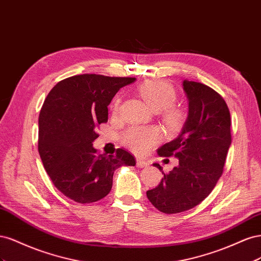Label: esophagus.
Wrapping results in <instances>:
<instances>
[{
    "instance_id": "esophagus-1",
    "label": "esophagus",
    "mask_w": 261,
    "mask_h": 261,
    "mask_svg": "<svg viewBox=\"0 0 261 261\" xmlns=\"http://www.w3.org/2000/svg\"><path fill=\"white\" fill-rule=\"evenodd\" d=\"M136 165H137V168L141 169V168H146V167H148L149 163H148V161L141 160V159H137V161H136Z\"/></svg>"
}]
</instances>
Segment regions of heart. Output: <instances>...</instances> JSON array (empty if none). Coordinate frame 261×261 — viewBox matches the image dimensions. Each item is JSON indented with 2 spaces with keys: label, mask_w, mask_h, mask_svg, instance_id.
Wrapping results in <instances>:
<instances>
[{
  "label": "heart",
  "mask_w": 261,
  "mask_h": 261,
  "mask_svg": "<svg viewBox=\"0 0 261 261\" xmlns=\"http://www.w3.org/2000/svg\"><path fill=\"white\" fill-rule=\"evenodd\" d=\"M138 92L148 106L154 111H161L164 124L169 129H176L183 123L181 110L173 106L176 100V92L172 85L163 81L150 80L138 87ZM121 105V97L117 96L112 105L113 113H117ZM161 139V130L155 126L132 127L123 135L124 145L132 151L143 154Z\"/></svg>",
  "instance_id": "1"
}]
</instances>
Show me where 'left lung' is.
<instances>
[{"instance_id": "8db88e82", "label": "left lung", "mask_w": 261, "mask_h": 261, "mask_svg": "<svg viewBox=\"0 0 261 261\" xmlns=\"http://www.w3.org/2000/svg\"><path fill=\"white\" fill-rule=\"evenodd\" d=\"M188 115L179 135L158 149L163 156L174 155L178 165L147 192L153 206L164 213H178L199 204L222 175L231 146V116L224 99L210 87L185 80Z\"/></svg>"}]
</instances>
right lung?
I'll return each mask as SVG.
<instances>
[{
  "instance_id": "add662e5",
  "label": "right lung",
  "mask_w": 261,
  "mask_h": 261,
  "mask_svg": "<svg viewBox=\"0 0 261 261\" xmlns=\"http://www.w3.org/2000/svg\"><path fill=\"white\" fill-rule=\"evenodd\" d=\"M132 77L83 74L55 85L39 114L38 150L52 183L68 198L91 203L112 188L114 171L134 167L133 154H98L92 147L97 126L108 122V106Z\"/></svg>"
}]
</instances>
